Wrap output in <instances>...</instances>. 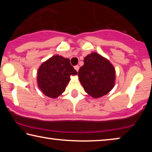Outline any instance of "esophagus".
I'll list each match as a JSON object with an SVG mask.
<instances>
[{"label": "esophagus", "instance_id": "esophagus-1", "mask_svg": "<svg viewBox=\"0 0 152 152\" xmlns=\"http://www.w3.org/2000/svg\"><path fill=\"white\" fill-rule=\"evenodd\" d=\"M79 68H80V67H79V66H78V65L74 66V69H75V70H76L77 72H78V71L79 70Z\"/></svg>", "mask_w": 152, "mask_h": 152}]
</instances>
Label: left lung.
Here are the masks:
<instances>
[{
  "label": "left lung",
  "mask_w": 152,
  "mask_h": 152,
  "mask_svg": "<svg viewBox=\"0 0 152 152\" xmlns=\"http://www.w3.org/2000/svg\"><path fill=\"white\" fill-rule=\"evenodd\" d=\"M78 76L86 92L94 98L107 94L115 85L114 67L96 53H92L84 58Z\"/></svg>",
  "instance_id": "left-lung-1"
}]
</instances>
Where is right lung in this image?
Here are the masks:
<instances>
[{
  "instance_id": "right-lung-1",
  "label": "right lung",
  "mask_w": 152,
  "mask_h": 152,
  "mask_svg": "<svg viewBox=\"0 0 152 152\" xmlns=\"http://www.w3.org/2000/svg\"><path fill=\"white\" fill-rule=\"evenodd\" d=\"M76 74L77 71L69 59L54 56L39 67L37 72L38 86L46 96L55 99L65 91L70 75Z\"/></svg>"
}]
</instances>
